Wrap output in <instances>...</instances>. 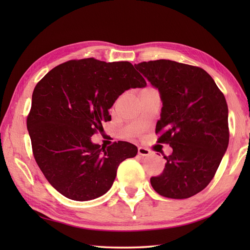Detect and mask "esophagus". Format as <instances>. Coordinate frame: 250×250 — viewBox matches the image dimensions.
<instances>
[{
  "instance_id": "34e87169",
  "label": "esophagus",
  "mask_w": 250,
  "mask_h": 250,
  "mask_svg": "<svg viewBox=\"0 0 250 250\" xmlns=\"http://www.w3.org/2000/svg\"><path fill=\"white\" fill-rule=\"evenodd\" d=\"M137 152H139V155L142 157H146V156H149L151 151L148 149V148L145 147H139V149H137Z\"/></svg>"
}]
</instances>
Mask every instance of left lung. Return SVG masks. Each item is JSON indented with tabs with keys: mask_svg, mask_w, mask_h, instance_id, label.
<instances>
[{
	"mask_svg": "<svg viewBox=\"0 0 250 250\" xmlns=\"http://www.w3.org/2000/svg\"><path fill=\"white\" fill-rule=\"evenodd\" d=\"M134 66L160 92L156 134L159 143L173 148L171 156H163V172L150 184L166 198H190L214 178L229 145L225 95L199 66L163 59Z\"/></svg>",
	"mask_w": 250,
	"mask_h": 250,
	"instance_id": "obj_1",
	"label": "left lung"
}]
</instances>
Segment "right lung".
I'll return each instance as SVG.
<instances>
[{"instance_id": "add662e5", "label": "right lung", "mask_w": 250, "mask_h": 250, "mask_svg": "<svg viewBox=\"0 0 250 250\" xmlns=\"http://www.w3.org/2000/svg\"><path fill=\"white\" fill-rule=\"evenodd\" d=\"M145 86L130 62L94 58L62 63L37 83L26 126L37 166L57 191L89 201L110 189L119 164L137 147L120 141L104 148L91 136L111 119L108 109L120 94Z\"/></svg>"}]
</instances>
